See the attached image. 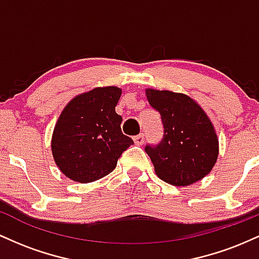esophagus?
<instances>
[{
  "instance_id": "34e87169",
  "label": "esophagus",
  "mask_w": 259,
  "mask_h": 259,
  "mask_svg": "<svg viewBox=\"0 0 259 259\" xmlns=\"http://www.w3.org/2000/svg\"><path fill=\"white\" fill-rule=\"evenodd\" d=\"M144 141H145L144 134H140L138 136H134V142H135V145H138V146H141V145L144 144Z\"/></svg>"
}]
</instances>
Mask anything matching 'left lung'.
Here are the masks:
<instances>
[{"label": "left lung", "instance_id": "left-lung-1", "mask_svg": "<svg viewBox=\"0 0 259 259\" xmlns=\"http://www.w3.org/2000/svg\"><path fill=\"white\" fill-rule=\"evenodd\" d=\"M145 91L164 126L162 141L145 148L157 177L173 186H189L203 179L219 154L218 136L206 112L185 94L156 89Z\"/></svg>", "mask_w": 259, "mask_h": 259}]
</instances>
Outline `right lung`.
Instances as JSON below:
<instances>
[{
	"label": "right lung",
	"instance_id": "1",
	"mask_svg": "<svg viewBox=\"0 0 259 259\" xmlns=\"http://www.w3.org/2000/svg\"><path fill=\"white\" fill-rule=\"evenodd\" d=\"M121 89L103 86L80 94L59 115L51 150L59 170L70 180L88 184L108 175L134 141L121 133L115 113Z\"/></svg>",
	"mask_w": 259,
	"mask_h": 259
}]
</instances>
